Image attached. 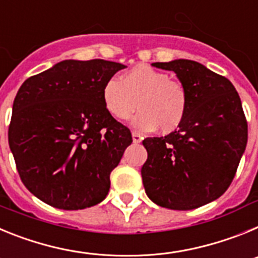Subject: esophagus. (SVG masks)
I'll list each match as a JSON object with an SVG mask.
<instances>
[{"instance_id": "obj_1", "label": "esophagus", "mask_w": 258, "mask_h": 258, "mask_svg": "<svg viewBox=\"0 0 258 258\" xmlns=\"http://www.w3.org/2000/svg\"><path fill=\"white\" fill-rule=\"evenodd\" d=\"M132 137H133L134 143H141V141H142V137H141V134L138 133H132Z\"/></svg>"}]
</instances>
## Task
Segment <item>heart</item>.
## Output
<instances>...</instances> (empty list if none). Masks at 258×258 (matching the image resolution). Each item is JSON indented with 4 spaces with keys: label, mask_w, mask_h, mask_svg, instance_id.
Segmentation results:
<instances>
[{
    "label": "heart",
    "mask_w": 258,
    "mask_h": 258,
    "mask_svg": "<svg viewBox=\"0 0 258 258\" xmlns=\"http://www.w3.org/2000/svg\"><path fill=\"white\" fill-rule=\"evenodd\" d=\"M102 102L107 112L117 121L140 112L133 125L141 132L159 127L163 134L177 131L188 108V94L183 84L147 64H138L121 75L120 81L107 80L102 88Z\"/></svg>",
    "instance_id": "b5f03b06"
}]
</instances>
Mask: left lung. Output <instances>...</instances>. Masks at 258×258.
<instances>
[{
    "label": "left lung",
    "instance_id": "1",
    "mask_svg": "<svg viewBox=\"0 0 258 258\" xmlns=\"http://www.w3.org/2000/svg\"><path fill=\"white\" fill-rule=\"evenodd\" d=\"M173 71L187 90L188 108L177 131L146 138L141 173L147 197L164 208L190 211L218 199L245 151L248 126L235 88L226 77L188 59L152 63Z\"/></svg>",
    "mask_w": 258,
    "mask_h": 258
}]
</instances>
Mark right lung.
Segmentation results:
<instances>
[{"label": "right lung", "mask_w": 258, "mask_h": 258, "mask_svg": "<svg viewBox=\"0 0 258 258\" xmlns=\"http://www.w3.org/2000/svg\"><path fill=\"white\" fill-rule=\"evenodd\" d=\"M126 66L67 59L27 79L14 99L9 146L23 183L36 198L64 211L106 198L131 131L102 102L107 80Z\"/></svg>", "instance_id": "right-lung-1"}]
</instances>
